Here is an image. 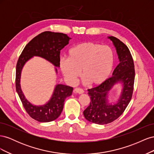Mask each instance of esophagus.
<instances>
[{"label":"esophagus","instance_id":"34e87169","mask_svg":"<svg viewBox=\"0 0 154 154\" xmlns=\"http://www.w3.org/2000/svg\"><path fill=\"white\" fill-rule=\"evenodd\" d=\"M74 92H76L78 94H82V93L84 92V91H83L81 88L76 87L74 88Z\"/></svg>","mask_w":154,"mask_h":154}]
</instances>
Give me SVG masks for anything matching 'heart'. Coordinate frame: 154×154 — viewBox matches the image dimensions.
Wrapping results in <instances>:
<instances>
[{
    "mask_svg": "<svg viewBox=\"0 0 154 154\" xmlns=\"http://www.w3.org/2000/svg\"><path fill=\"white\" fill-rule=\"evenodd\" d=\"M69 58L60 60V67L66 80L74 84L81 75L91 85L101 84L112 72L114 63L113 50L94 42H84L69 51Z\"/></svg>",
    "mask_w": 154,
    "mask_h": 154,
    "instance_id": "heart-1",
    "label": "heart"
}]
</instances>
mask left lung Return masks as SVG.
Returning <instances> with one entry per match:
<instances>
[{
    "mask_svg": "<svg viewBox=\"0 0 154 154\" xmlns=\"http://www.w3.org/2000/svg\"><path fill=\"white\" fill-rule=\"evenodd\" d=\"M112 41L118 55L119 63L116 67L112 76L100 85L88 89L91 102L83 111V115L88 122L105 125L114 122L122 115L127 108L134 91L135 69L134 60L128 47L114 36H109ZM122 83L123 89L118 103L114 105L108 103L109 91L116 83Z\"/></svg>",
    "mask_w": 154,
    "mask_h": 154,
    "instance_id": "1",
    "label": "left lung"
}]
</instances>
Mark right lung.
Masks as SVG:
<instances>
[{
	"label": "right lung",
	"mask_w": 154,
	"mask_h": 154,
	"mask_svg": "<svg viewBox=\"0 0 154 154\" xmlns=\"http://www.w3.org/2000/svg\"><path fill=\"white\" fill-rule=\"evenodd\" d=\"M71 38L62 32L45 31L32 38L27 44L18 58L16 66L15 85L27 113L39 122H50L57 119L63 108L64 101L72 94L73 88L62 84L56 85L52 97L44 105H32L21 90L20 80L22 69L27 61L34 56L47 60L55 67H60V51L69 44ZM57 72V69L55 68Z\"/></svg>",
	"instance_id": "1"
}]
</instances>
